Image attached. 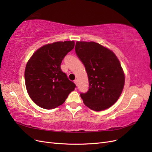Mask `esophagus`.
Listing matches in <instances>:
<instances>
[{
  "instance_id": "esophagus-1",
  "label": "esophagus",
  "mask_w": 152,
  "mask_h": 152,
  "mask_svg": "<svg viewBox=\"0 0 152 152\" xmlns=\"http://www.w3.org/2000/svg\"><path fill=\"white\" fill-rule=\"evenodd\" d=\"M74 83L75 84L76 86H77V79H75V80H74Z\"/></svg>"
}]
</instances>
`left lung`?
<instances>
[{
  "mask_svg": "<svg viewBox=\"0 0 152 152\" xmlns=\"http://www.w3.org/2000/svg\"><path fill=\"white\" fill-rule=\"evenodd\" d=\"M77 56L84 64L89 87L80 93L84 103L94 111H102L115 103L122 93L125 75L113 51L94 42H77Z\"/></svg>",
  "mask_w": 152,
  "mask_h": 152,
  "instance_id": "left-lung-1",
  "label": "left lung"
}]
</instances>
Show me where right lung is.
<instances>
[{
  "mask_svg": "<svg viewBox=\"0 0 152 152\" xmlns=\"http://www.w3.org/2000/svg\"><path fill=\"white\" fill-rule=\"evenodd\" d=\"M75 46L74 41L56 42L43 45L27 62L25 80L27 92L39 107L56 108L65 102L75 84L61 69L65 56Z\"/></svg>",
  "mask_w": 152,
  "mask_h": 152,
  "instance_id": "add662e5",
  "label": "right lung"
}]
</instances>
